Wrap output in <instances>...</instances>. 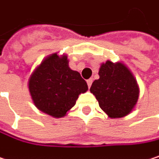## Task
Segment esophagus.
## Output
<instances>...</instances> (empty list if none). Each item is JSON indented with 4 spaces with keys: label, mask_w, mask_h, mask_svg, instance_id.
Segmentation results:
<instances>
[{
    "label": "esophagus",
    "mask_w": 159,
    "mask_h": 159,
    "mask_svg": "<svg viewBox=\"0 0 159 159\" xmlns=\"http://www.w3.org/2000/svg\"><path fill=\"white\" fill-rule=\"evenodd\" d=\"M92 83H93V79H89V80H87V84H88V87H89V88L91 87Z\"/></svg>",
    "instance_id": "34e87169"
}]
</instances>
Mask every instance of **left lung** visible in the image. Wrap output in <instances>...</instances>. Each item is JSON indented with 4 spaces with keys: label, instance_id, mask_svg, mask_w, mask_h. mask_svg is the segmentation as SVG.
Segmentation results:
<instances>
[{
    "label": "left lung",
    "instance_id": "left-lung-1",
    "mask_svg": "<svg viewBox=\"0 0 159 159\" xmlns=\"http://www.w3.org/2000/svg\"><path fill=\"white\" fill-rule=\"evenodd\" d=\"M90 92L95 96L101 109L111 119L123 118L135 108L140 89L129 68L122 62L107 60L99 68Z\"/></svg>",
    "mask_w": 159,
    "mask_h": 159
}]
</instances>
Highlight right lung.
<instances>
[{"label": "right lung", "mask_w": 159, "mask_h": 159, "mask_svg": "<svg viewBox=\"0 0 159 159\" xmlns=\"http://www.w3.org/2000/svg\"><path fill=\"white\" fill-rule=\"evenodd\" d=\"M66 54L45 57L31 73L28 87L35 107L53 118H63L88 91L86 81L68 66Z\"/></svg>", "instance_id": "obj_1"}]
</instances>
